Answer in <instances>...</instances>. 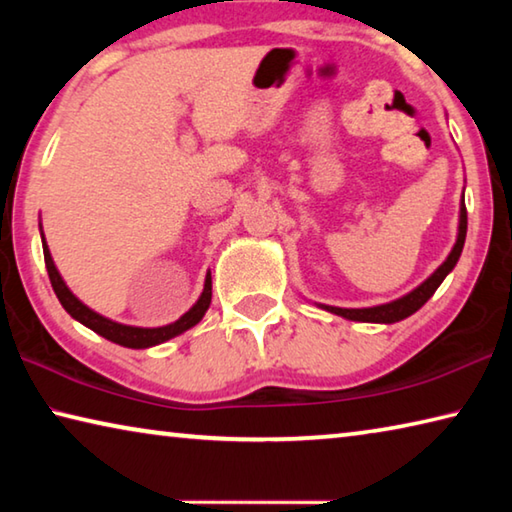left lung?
<instances>
[{"instance_id":"left-lung-1","label":"left lung","mask_w":512,"mask_h":512,"mask_svg":"<svg viewBox=\"0 0 512 512\" xmlns=\"http://www.w3.org/2000/svg\"><path fill=\"white\" fill-rule=\"evenodd\" d=\"M465 235H467V212H465V194L461 198V207H458V232H456V244L449 250V255L443 264H440L436 271H433L427 280L418 284L413 291L406 293L402 298H395L391 302H384V305L375 307H361V309H348V307H334V305H323V302H314L316 307L329 311V314H336L345 320H357V323H381V325H393L400 323V320L409 318L415 314L424 302H427L436 289L443 284L445 277L454 271L458 257L463 253L465 246Z\"/></svg>"}]
</instances>
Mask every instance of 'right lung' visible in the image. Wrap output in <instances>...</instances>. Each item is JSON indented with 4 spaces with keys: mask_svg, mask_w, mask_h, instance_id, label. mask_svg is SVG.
Returning a JSON list of instances; mask_svg holds the SVG:
<instances>
[{
    "mask_svg": "<svg viewBox=\"0 0 512 512\" xmlns=\"http://www.w3.org/2000/svg\"><path fill=\"white\" fill-rule=\"evenodd\" d=\"M40 239H42V253H45V264H47V273L51 280V287H54L56 296L60 300V305L65 307V311L74 320H79L81 325H85L92 332H97L103 339H108L112 343L121 345V348H131V350H144V348H153V345H160L164 341L173 339V336H180L187 329H192L198 325L205 316V311L210 309L212 302V273L207 271L205 275V284H203V293L198 296V300L189 307L183 316L178 320H173L169 325L162 327H135V325H126V323H117V320L101 316L99 311L90 309L85 302L74 296L72 289L67 287V282L63 280V275L54 264V257H51V250L47 246L45 232H42V221H40Z\"/></svg>",
    "mask_w": 512,
    "mask_h": 512,
    "instance_id": "obj_1",
    "label": "right lung"
}]
</instances>
